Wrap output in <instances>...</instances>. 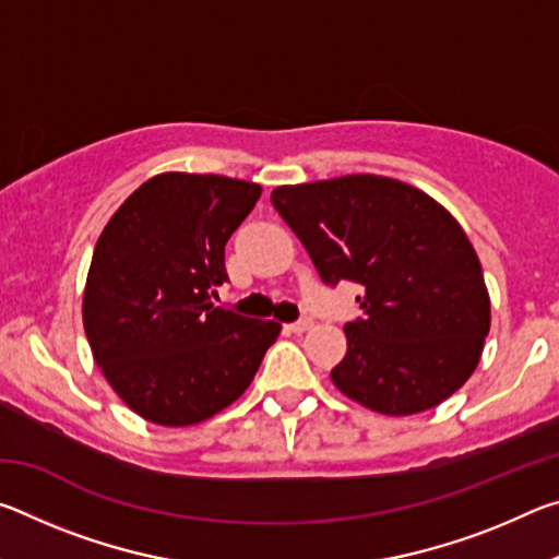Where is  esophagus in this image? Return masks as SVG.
Listing matches in <instances>:
<instances>
[{
	"label": "esophagus",
	"mask_w": 559,
	"mask_h": 559,
	"mask_svg": "<svg viewBox=\"0 0 559 559\" xmlns=\"http://www.w3.org/2000/svg\"><path fill=\"white\" fill-rule=\"evenodd\" d=\"M310 325H313V320H310V318H300V320H296V323H288L286 330H288V333H306V330H308Z\"/></svg>",
	"instance_id": "1"
}]
</instances>
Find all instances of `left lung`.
<instances>
[{"instance_id": "left-lung-1", "label": "left lung", "mask_w": 559, "mask_h": 559, "mask_svg": "<svg viewBox=\"0 0 559 559\" xmlns=\"http://www.w3.org/2000/svg\"><path fill=\"white\" fill-rule=\"evenodd\" d=\"M271 202L328 286L359 283L362 318L330 380L386 416L461 390L484 353L490 298L461 224L427 192L380 175L276 187Z\"/></svg>"}]
</instances>
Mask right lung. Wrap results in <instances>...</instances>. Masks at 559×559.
<instances>
[{
  "label": "right lung",
  "instance_id": "right-lung-1",
  "mask_svg": "<svg viewBox=\"0 0 559 559\" xmlns=\"http://www.w3.org/2000/svg\"><path fill=\"white\" fill-rule=\"evenodd\" d=\"M261 187L163 173L140 185L98 236L83 290L93 359L132 412L159 427L212 419L251 384L276 320L216 308L224 246Z\"/></svg>",
  "mask_w": 559,
  "mask_h": 559
}]
</instances>
